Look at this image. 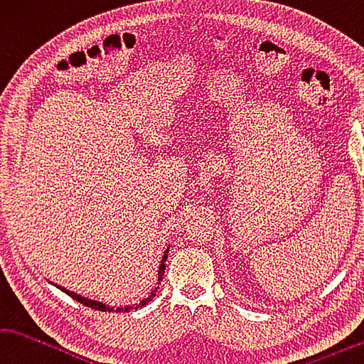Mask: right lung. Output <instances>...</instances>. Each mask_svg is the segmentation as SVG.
Masks as SVG:
<instances>
[{"mask_svg": "<svg viewBox=\"0 0 364 364\" xmlns=\"http://www.w3.org/2000/svg\"><path fill=\"white\" fill-rule=\"evenodd\" d=\"M168 252H169V247L168 250H166V252H164V256H163V259H161V264H159V272H158V282H161L163 279V275H164V262H166V259H168ZM159 284V283H158ZM57 288H59L60 291H63L65 292V294H68L70 297L72 299H75V301H78L80 304H82V305H86V307H91V309H95V310H100V311H129V310H137V309H142L144 305H146L149 304L153 297L156 296V292H158V286L155 289H153L151 292H150V296L149 297H145L144 301H140L139 304H134V305H126V307H108V305H105V304H102V302H97V301H91V299H86V297H82V296H80V294H75V292H72V291H68V289H65V288H62V286H57Z\"/></svg>", "mask_w": 364, "mask_h": 364, "instance_id": "add662e5", "label": "right lung"}]
</instances>
